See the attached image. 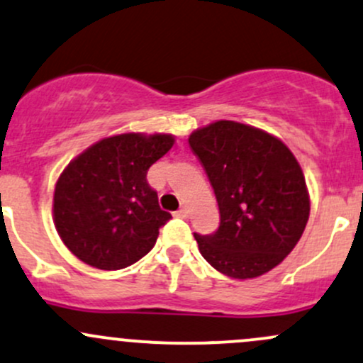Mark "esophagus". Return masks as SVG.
<instances>
[{"label": "esophagus", "mask_w": 363, "mask_h": 363, "mask_svg": "<svg viewBox=\"0 0 363 363\" xmlns=\"http://www.w3.org/2000/svg\"><path fill=\"white\" fill-rule=\"evenodd\" d=\"M175 217H181V218H188L189 217V210L188 208H181L175 212Z\"/></svg>", "instance_id": "obj_1"}]
</instances>
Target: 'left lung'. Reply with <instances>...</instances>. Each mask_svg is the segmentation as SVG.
<instances>
[{"label": "left lung", "mask_w": 363, "mask_h": 363, "mask_svg": "<svg viewBox=\"0 0 363 363\" xmlns=\"http://www.w3.org/2000/svg\"><path fill=\"white\" fill-rule=\"evenodd\" d=\"M212 184L220 224L194 233L206 262L234 279H252L281 264L300 241L310 213L303 172L277 138L233 121L189 136Z\"/></svg>", "instance_id": "left-lung-1"}]
</instances>
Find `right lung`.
I'll list each match as a JSON object with an SVG mask.
<instances>
[{"label": "right lung", "instance_id": "1", "mask_svg": "<svg viewBox=\"0 0 363 363\" xmlns=\"http://www.w3.org/2000/svg\"><path fill=\"white\" fill-rule=\"evenodd\" d=\"M174 145L169 134H121L69 163L53 198L55 225L79 260L101 270L136 264L172 218L148 184L150 167Z\"/></svg>", "mask_w": 363, "mask_h": 363}]
</instances>
